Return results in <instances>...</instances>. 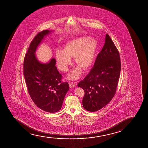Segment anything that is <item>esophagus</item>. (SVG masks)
Wrapping results in <instances>:
<instances>
[{
  "label": "esophagus",
  "instance_id": "1",
  "mask_svg": "<svg viewBox=\"0 0 148 148\" xmlns=\"http://www.w3.org/2000/svg\"><path fill=\"white\" fill-rule=\"evenodd\" d=\"M76 85V84L74 82H70V83H69V86H70V88H73V87H75Z\"/></svg>",
  "mask_w": 148,
  "mask_h": 148
}]
</instances>
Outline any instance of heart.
Listing matches in <instances>:
<instances>
[{
	"label": "heart",
	"mask_w": 148,
	"mask_h": 148,
	"mask_svg": "<svg viewBox=\"0 0 148 148\" xmlns=\"http://www.w3.org/2000/svg\"><path fill=\"white\" fill-rule=\"evenodd\" d=\"M97 42L94 39H90L88 37H82L75 39L69 42L65 47V50L57 49L56 58L58 69L66 72L72 64L71 58H74L75 63L79 66L75 67L68 78L71 80L79 78L82 73L81 67L87 69L93 62Z\"/></svg>",
	"instance_id": "obj_1"
}]
</instances>
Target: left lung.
<instances>
[{"label": "left lung", "mask_w": 148, "mask_h": 148, "mask_svg": "<svg viewBox=\"0 0 148 148\" xmlns=\"http://www.w3.org/2000/svg\"><path fill=\"white\" fill-rule=\"evenodd\" d=\"M121 71L119 53L109 35L98 54L89 74L80 81L78 86L84 90L83 108L89 112L101 109L115 94Z\"/></svg>", "instance_id": "obj_1"}]
</instances>
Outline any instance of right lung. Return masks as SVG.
Returning <instances> with one entry per match:
<instances>
[{
	"label": "right lung",
	"mask_w": 148,
	"mask_h": 148,
	"mask_svg": "<svg viewBox=\"0 0 148 148\" xmlns=\"http://www.w3.org/2000/svg\"><path fill=\"white\" fill-rule=\"evenodd\" d=\"M52 31L45 30L35 37L25 55L23 69L29 94L33 101L40 109L53 113L61 109L69 90V84L61 82L62 75L55 66V58L43 63L35 55L45 37Z\"/></svg>",
	"instance_id": "right-lung-1"
}]
</instances>
